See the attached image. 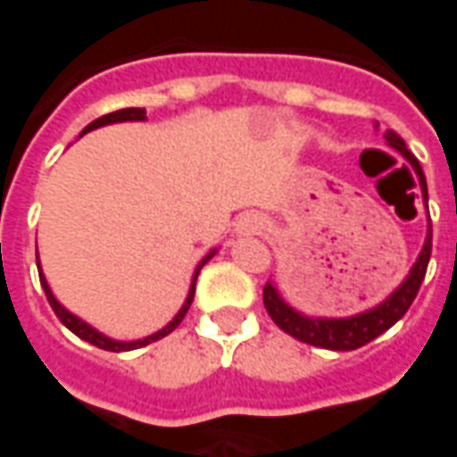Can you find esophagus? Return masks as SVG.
Returning <instances> with one entry per match:
<instances>
[{
  "label": "esophagus",
  "instance_id": "esophagus-1",
  "mask_svg": "<svg viewBox=\"0 0 457 457\" xmlns=\"http://www.w3.org/2000/svg\"><path fill=\"white\" fill-rule=\"evenodd\" d=\"M245 229H247V232H254V229H257V220H245Z\"/></svg>",
  "mask_w": 457,
  "mask_h": 457
}]
</instances>
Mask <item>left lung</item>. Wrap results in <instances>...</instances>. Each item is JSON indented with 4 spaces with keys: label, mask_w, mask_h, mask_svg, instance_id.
Here are the masks:
<instances>
[{
    "label": "left lung",
    "mask_w": 457,
    "mask_h": 457,
    "mask_svg": "<svg viewBox=\"0 0 457 457\" xmlns=\"http://www.w3.org/2000/svg\"><path fill=\"white\" fill-rule=\"evenodd\" d=\"M386 141L392 144L394 149L402 151L406 159L411 161V166L416 169V173L421 176V190L423 200H428V193H426V179H423V170L419 166V161L413 159V154L406 149L403 139L394 129L386 131ZM428 259H431V228H428V235H426V245H423L421 254L413 264L411 274L403 278V284L392 296L382 301L379 306L372 308V311H364L360 316L353 318H340V320H328V318H308L301 316L298 311L284 303V298L278 296V291L271 284L264 287V308L271 316V320L277 323L284 333H288L291 337H296L301 343L313 345V347H326V350H357L362 345L372 343L374 337H379L382 333H386L389 328L403 318V313L409 311V306L413 303V298L421 288V281L426 277V269H428Z\"/></svg>",
    "instance_id": "obj_1"
}]
</instances>
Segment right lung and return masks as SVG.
I'll return each instance as SVG.
<instances>
[{
    "mask_svg": "<svg viewBox=\"0 0 457 457\" xmlns=\"http://www.w3.org/2000/svg\"><path fill=\"white\" fill-rule=\"evenodd\" d=\"M134 120H146V112H144V110H139V107H127V110H117V112L103 114L100 120L90 121V124H87V127L83 129V134H87L90 129H97V127H103V124H114V121H134ZM212 254H215V252H210L208 257L203 259V262L198 264V269H195V277H193V284H190L188 298H186L183 308H180L179 313H176V318H173V320H170L166 328H161L159 333H154V336L144 337V340H134V343H120V340H112V337L103 336V333H97L95 328H90L87 323H83L80 318H75L73 313H68V311H65V308L61 306L58 301H55L54 294H51V288H48V284H46V278H44V274H41V269H38V278H41V287H44L46 298H48V303H51V308H54V313L61 318V323H63L68 330H73L75 336L80 337V340L95 345V347H100V350H110V353H127V350H137V347H144V345L156 343V340L166 337L169 333H173V330L180 326V320L186 318L190 303H193V296H195V278H198L203 264H205V262H208Z\"/></svg>",
    "mask_w": 457,
    "mask_h": 457,
    "instance_id": "obj_1",
    "label": "right lung"
}]
</instances>
